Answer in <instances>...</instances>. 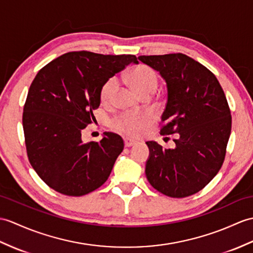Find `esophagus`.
Masks as SVG:
<instances>
[{"instance_id": "1", "label": "esophagus", "mask_w": 253, "mask_h": 253, "mask_svg": "<svg viewBox=\"0 0 253 253\" xmlns=\"http://www.w3.org/2000/svg\"><path fill=\"white\" fill-rule=\"evenodd\" d=\"M124 142H125V146H127V148H129V146H132V145L136 144L137 141H136V140H132V139H129V138H126V139L124 140Z\"/></svg>"}]
</instances>
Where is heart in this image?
Returning <instances> with one entry per match:
<instances>
[{"label":"heart","instance_id":"1","mask_svg":"<svg viewBox=\"0 0 253 253\" xmlns=\"http://www.w3.org/2000/svg\"><path fill=\"white\" fill-rule=\"evenodd\" d=\"M129 79L141 96L146 93L153 95L160 83L157 72L145 64H140L134 68L129 75ZM119 89V79L116 76H111L104 82L100 89V99L105 104L112 103ZM152 122L153 117L149 113H123L113 121V127L125 136L134 138L145 131Z\"/></svg>","mask_w":253,"mask_h":253}]
</instances>
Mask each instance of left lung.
<instances>
[{
	"mask_svg": "<svg viewBox=\"0 0 253 253\" xmlns=\"http://www.w3.org/2000/svg\"><path fill=\"white\" fill-rule=\"evenodd\" d=\"M167 83L161 134H174V149L148 141L145 174L150 184L173 198L203 190L219 172L232 129L231 110L215 75L181 52L140 56Z\"/></svg>",
	"mask_w": 253,
	"mask_h": 253,
	"instance_id": "8db88e82",
	"label": "left lung"
}]
</instances>
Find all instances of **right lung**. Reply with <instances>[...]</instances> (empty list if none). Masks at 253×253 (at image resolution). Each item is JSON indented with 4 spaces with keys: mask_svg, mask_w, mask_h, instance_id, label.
<instances>
[{
    "mask_svg": "<svg viewBox=\"0 0 253 253\" xmlns=\"http://www.w3.org/2000/svg\"><path fill=\"white\" fill-rule=\"evenodd\" d=\"M134 55L81 50L56 58L40 70L29 88L22 126L29 162L45 183L68 196H83L108 180L124 140L104 132L99 142L82 141V130L96 121L103 83Z\"/></svg>",
    "mask_w": 253,
    "mask_h": 253,
    "instance_id": "obj_1",
    "label": "right lung"
}]
</instances>
